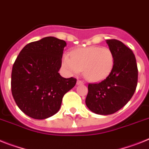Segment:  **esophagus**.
Here are the masks:
<instances>
[{"instance_id": "obj_1", "label": "esophagus", "mask_w": 149, "mask_h": 149, "mask_svg": "<svg viewBox=\"0 0 149 149\" xmlns=\"http://www.w3.org/2000/svg\"><path fill=\"white\" fill-rule=\"evenodd\" d=\"M77 85H82V84H84V82L82 80H80V79H78V80H77Z\"/></svg>"}]
</instances>
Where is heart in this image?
Segmentation results:
<instances>
[{"mask_svg":"<svg viewBox=\"0 0 149 149\" xmlns=\"http://www.w3.org/2000/svg\"><path fill=\"white\" fill-rule=\"evenodd\" d=\"M63 66L71 73L83 70V76L90 82L104 80L111 73L114 65V55L108 47L91 46L72 51L71 56L63 55Z\"/></svg>","mask_w":149,"mask_h":149,"instance_id":"obj_1","label":"heart"}]
</instances>
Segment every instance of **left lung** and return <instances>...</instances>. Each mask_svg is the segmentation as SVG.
<instances>
[{
	"instance_id": "8db88e82",
	"label": "left lung",
	"mask_w": 149,
	"mask_h": 149,
	"mask_svg": "<svg viewBox=\"0 0 149 149\" xmlns=\"http://www.w3.org/2000/svg\"><path fill=\"white\" fill-rule=\"evenodd\" d=\"M114 55L108 77L98 83H89L86 104L90 111L108 115L121 109L131 99L138 82V68L132 50L117 39L106 40Z\"/></svg>"
}]
</instances>
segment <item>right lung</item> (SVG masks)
I'll list each match as a JSON object with an SVG mask.
<instances>
[{
  "instance_id": "1",
  "label": "right lung",
  "mask_w": 149,
  "mask_h": 149,
  "mask_svg": "<svg viewBox=\"0 0 149 149\" xmlns=\"http://www.w3.org/2000/svg\"><path fill=\"white\" fill-rule=\"evenodd\" d=\"M67 44L54 37L30 42L17 56L11 73V92L19 108L27 116L43 120L55 114L65 94L77 79L58 72Z\"/></svg>"
}]
</instances>
